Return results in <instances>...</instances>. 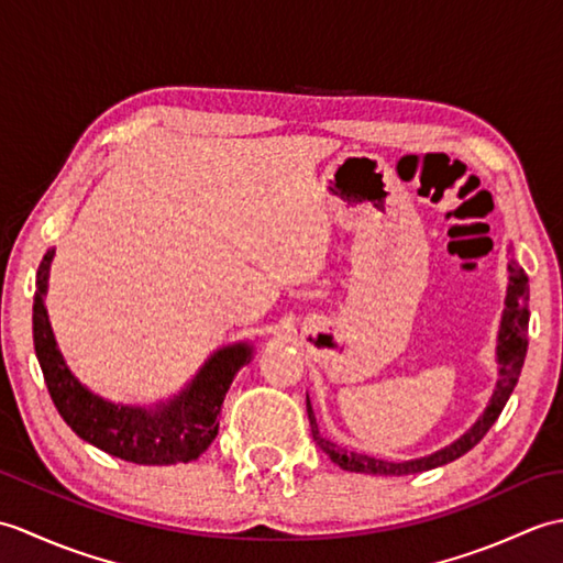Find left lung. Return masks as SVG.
<instances>
[{"label": "left lung", "instance_id": "8db88e82", "mask_svg": "<svg viewBox=\"0 0 563 563\" xmlns=\"http://www.w3.org/2000/svg\"><path fill=\"white\" fill-rule=\"evenodd\" d=\"M530 283L528 275L518 266L516 258L508 261V290H506V307L504 314H500V327H498V343H496V363H498V379L496 389L488 399V406L484 413L476 418V423L460 435L450 445L440 448L435 452L426 454V457L416 460H404V462H389V460H377L369 457L363 452H351L345 448H339L336 442H331L319 433V423L314 418V409L307 397V416L309 426H312V435L317 445L324 450L331 462H336L345 472H357V474H379V476H406V474H418L435 470L448 462H454L462 457L464 452H470L476 442H479L488 428L496 423V418L504 411L506 401L510 399L512 389L518 385L520 369L525 363V355H528V324H530Z\"/></svg>", "mask_w": 563, "mask_h": 563}]
</instances>
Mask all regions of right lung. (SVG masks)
Returning a JSON list of instances; mask_svg holds the SVG:
<instances>
[{
	"label": "right lung",
	"instance_id": "add662e5",
	"mask_svg": "<svg viewBox=\"0 0 563 563\" xmlns=\"http://www.w3.org/2000/svg\"><path fill=\"white\" fill-rule=\"evenodd\" d=\"M53 256L55 249H47L35 275L33 343L59 416L81 440L125 462L178 464L198 460L218 435L224 394L239 369L254 357V345L249 341L222 345L202 363L194 379L166 401L135 406L103 399L81 385L57 349L45 309Z\"/></svg>",
	"mask_w": 563,
	"mask_h": 563
}]
</instances>
